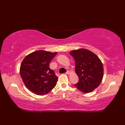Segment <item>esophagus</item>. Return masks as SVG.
Segmentation results:
<instances>
[{
  "mask_svg": "<svg viewBox=\"0 0 125 125\" xmlns=\"http://www.w3.org/2000/svg\"><path fill=\"white\" fill-rule=\"evenodd\" d=\"M69 73H70V72H69V71H67V72L65 73V74H69Z\"/></svg>",
  "mask_w": 125,
  "mask_h": 125,
  "instance_id": "1",
  "label": "esophagus"
}]
</instances>
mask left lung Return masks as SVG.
Masks as SVG:
<instances>
[{"label": "left lung", "mask_w": 125, "mask_h": 125, "mask_svg": "<svg viewBox=\"0 0 125 125\" xmlns=\"http://www.w3.org/2000/svg\"><path fill=\"white\" fill-rule=\"evenodd\" d=\"M75 62V72L79 78L74 84L83 93L92 92L98 87L103 79V64L96 55L86 49L74 50L70 52Z\"/></svg>", "instance_id": "1"}]
</instances>
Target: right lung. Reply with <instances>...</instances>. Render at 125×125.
<instances>
[{
    "mask_svg": "<svg viewBox=\"0 0 125 125\" xmlns=\"http://www.w3.org/2000/svg\"><path fill=\"white\" fill-rule=\"evenodd\" d=\"M56 54L40 50L27 55L22 61L21 77L27 88L35 94H47L56 86L58 77L49 64Z\"/></svg>",
    "mask_w": 125,
    "mask_h": 125,
    "instance_id": "add662e5",
    "label": "right lung"
}]
</instances>
